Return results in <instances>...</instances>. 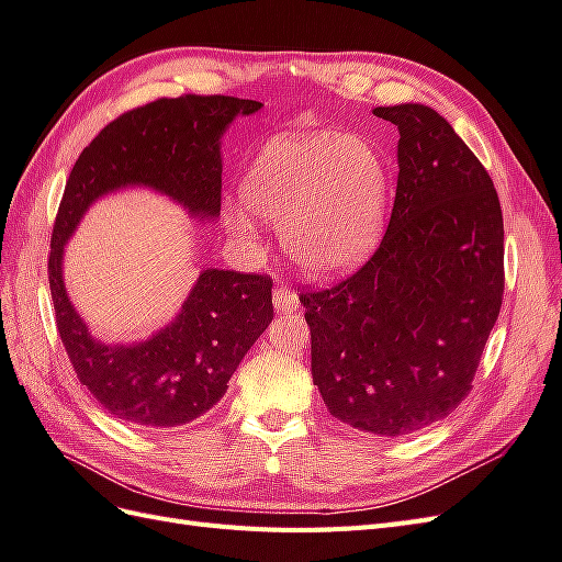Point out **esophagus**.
Listing matches in <instances>:
<instances>
[{
	"mask_svg": "<svg viewBox=\"0 0 562 562\" xmlns=\"http://www.w3.org/2000/svg\"><path fill=\"white\" fill-rule=\"evenodd\" d=\"M272 304H276L278 313H294V311L301 308L299 296L290 290H284V286H280V290L272 292Z\"/></svg>",
	"mask_w": 562,
	"mask_h": 562,
	"instance_id": "obj_1",
	"label": "esophagus"
}]
</instances>
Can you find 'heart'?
I'll return each mask as SVG.
<instances>
[{"mask_svg": "<svg viewBox=\"0 0 562 562\" xmlns=\"http://www.w3.org/2000/svg\"><path fill=\"white\" fill-rule=\"evenodd\" d=\"M241 199L223 209L233 237L247 241L258 215L280 227L301 272L325 280L361 266L378 247L390 178L382 156L363 137L284 135L254 158Z\"/></svg>", "mask_w": 562, "mask_h": 562, "instance_id": "obj_1", "label": "heart"}]
</instances>
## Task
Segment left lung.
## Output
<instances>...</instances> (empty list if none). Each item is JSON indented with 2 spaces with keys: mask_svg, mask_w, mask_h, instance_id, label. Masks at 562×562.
Listing matches in <instances>:
<instances>
[{
  "mask_svg": "<svg viewBox=\"0 0 562 562\" xmlns=\"http://www.w3.org/2000/svg\"><path fill=\"white\" fill-rule=\"evenodd\" d=\"M375 116L398 127L390 227L356 276L301 304L325 411L398 437L470 390L501 311L503 215L488 172L435 109L378 106Z\"/></svg>",
  "mask_w": 562,
  "mask_h": 562,
  "instance_id": "8db88e82",
  "label": "left lung"
}]
</instances>
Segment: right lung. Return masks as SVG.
Segmentation results:
<instances>
[{"instance_id":"1","label":"right lung","mask_w":562,"mask_h":562,"mask_svg":"<svg viewBox=\"0 0 562 562\" xmlns=\"http://www.w3.org/2000/svg\"><path fill=\"white\" fill-rule=\"evenodd\" d=\"M261 106L237 97L158 99L109 123L70 170L49 251L56 327L80 384L111 418L170 429L206 413L270 325L272 282L204 268L168 325L147 339L102 341L66 292V244L94 201L123 190L161 194L196 223L218 221L223 135Z\"/></svg>"}]
</instances>
